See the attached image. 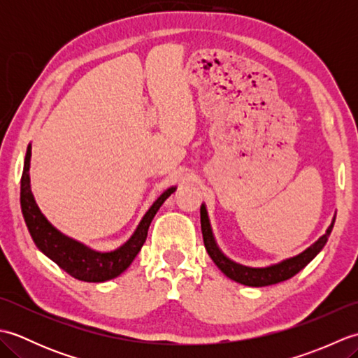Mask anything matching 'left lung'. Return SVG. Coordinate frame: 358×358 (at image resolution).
Wrapping results in <instances>:
<instances>
[{"label": "left lung", "instance_id": "obj_1", "mask_svg": "<svg viewBox=\"0 0 358 358\" xmlns=\"http://www.w3.org/2000/svg\"><path fill=\"white\" fill-rule=\"evenodd\" d=\"M200 215H201V232H203L204 248H206L209 257L218 266V269L222 271L226 277L237 281V283L246 285V286H255V287L275 285V283H280V281L289 280L291 277H294L295 273H299L309 262H313V258H315V255L324 248L326 241H328V237L331 235L334 223H336V218H334L323 237L318 238L313 246L305 250V252H301L292 258H287V260L281 262L278 264L268 266V268H248V266L234 263L222 252V250L218 249L214 235H212L208 212H206V208H204V204H201Z\"/></svg>", "mask_w": 358, "mask_h": 358}]
</instances>
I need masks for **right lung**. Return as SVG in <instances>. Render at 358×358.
<instances>
[{
  "mask_svg": "<svg viewBox=\"0 0 358 358\" xmlns=\"http://www.w3.org/2000/svg\"><path fill=\"white\" fill-rule=\"evenodd\" d=\"M30 155H32V148L27 146L24 169H22L21 175L20 203L22 217H24L30 237L35 241L36 248L48 255L52 262H55L59 268L78 280L100 283V281L118 277L121 272H124L131 266L136 254L141 250L148 237L150 222L154 220L157 210L164 200L175 191V187H169L158 196L157 201L146 212V215L143 217L132 237L123 246L112 250V252H96V250L89 249L57 231L41 214L40 208L35 203L32 191H30Z\"/></svg>",
  "mask_w": 358,
  "mask_h": 358,
  "instance_id": "obj_1",
  "label": "right lung"
}]
</instances>
